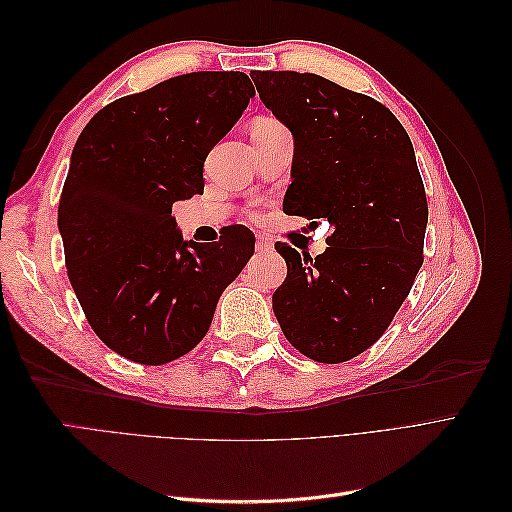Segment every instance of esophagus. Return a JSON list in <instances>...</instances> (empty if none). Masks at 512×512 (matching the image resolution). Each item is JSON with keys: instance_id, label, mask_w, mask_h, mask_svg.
<instances>
[{"instance_id": "1", "label": "esophagus", "mask_w": 512, "mask_h": 512, "mask_svg": "<svg viewBox=\"0 0 512 512\" xmlns=\"http://www.w3.org/2000/svg\"><path fill=\"white\" fill-rule=\"evenodd\" d=\"M256 250H258L260 254L271 252V250H273V241L267 239V237H262V235H256Z\"/></svg>"}]
</instances>
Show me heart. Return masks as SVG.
I'll list each match as a JSON object with an SVG mask.
<instances>
[{
	"label": "heart",
	"instance_id": "heart-1",
	"mask_svg": "<svg viewBox=\"0 0 512 512\" xmlns=\"http://www.w3.org/2000/svg\"><path fill=\"white\" fill-rule=\"evenodd\" d=\"M256 123H258V126H282V123H277L275 119H269V117H262Z\"/></svg>",
	"mask_w": 512,
	"mask_h": 512
}]
</instances>
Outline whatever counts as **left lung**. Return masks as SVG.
<instances>
[{
	"instance_id": "left-lung-1",
	"label": "left lung",
	"mask_w": 512,
	"mask_h": 512,
	"mask_svg": "<svg viewBox=\"0 0 512 512\" xmlns=\"http://www.w3.org/2000/svg\"><path fill=\"white\" fill-rule=\"evenodd\" d=\"M250 76L294 138L284 211L333 226L316 258L275 243L288 267L275 318L309 359L350 361L389 329L423 265L427 196L414 147L374 98L309 72Z\"/></svg>"
}]
</instances>
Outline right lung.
Segmentation results:
<instances>
[{"label":"right lung","instance_id":"obj_1","mask_svg":"<svg viewBox=\"0 0 512 512\" xmlns=\"http://www.w3.org/2000/svg\"><path fill=\"white\" fill-rule=\"evenodd\" d=\"M254 96L243 72L181 74L104 106L72 149L57 209L70 284L94 333L134 363L188 354L254 254L243 224L196 243L170 215L203 194L209 151Z\"/></svg>","mask_w":512,"mask_h":512}]
</instances>
